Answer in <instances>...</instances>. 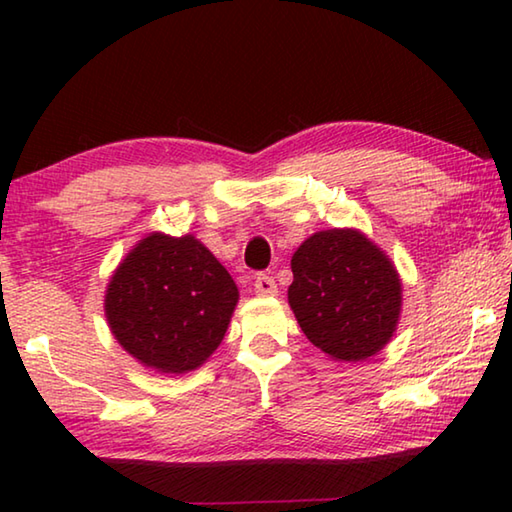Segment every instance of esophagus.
<instances>
[{
    "label": "esophagus",
    "mask_w": 512,
    "mask_h": 512,
    "mask_svg": "<svg viewBox=\"0 0 512 512\" xmlns=\"http://www.w3.org/2000/svg\"><path fill=\"white\" fill-rule=\"evenodd\" d=\"M255 293L257 296H275L277 284L271 275H257L255 277Z\"/></svg>",
    "instance_id": "1"
}]
</instances>
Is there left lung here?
Returning <instances> with one entry per match:
<instances>
[{
	"label": "left lung",
	"instance_id": "obj_1",
	"mask_svg": "<svg viewBox=\"0 0 512 512\" xmlns=\"http://www.w3.org/2000/svg\"><path fill=\"white\" fill-rule=\"evenodd\" d=\"M291 271L289 305L307 339L329 357L368 359L393 336L400 277L361 232H316L296 250Z\"/></svg>",
	"mask_w": 512,
	"mask_h": 512
}]
</instances>
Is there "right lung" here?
I'll return each mask as SVG.
<instances>
[{
  "mask_svg": "<svg viewBox=\"0 0 512 512\" xmlns=\"http://www.w3.org/2000/svg\"><path fill=\"white\" fill-rule=\"evenodd\" d=\"M237 298L235 280L201 241L151 235L112 275L106 316L126 352L178 375L219 348Z\"/></svg>",
  "mask_w": 512,
  "mask_h": 512,
  "instance_id": "obj_1",
  "label": "right lung"
}]
</instances>
